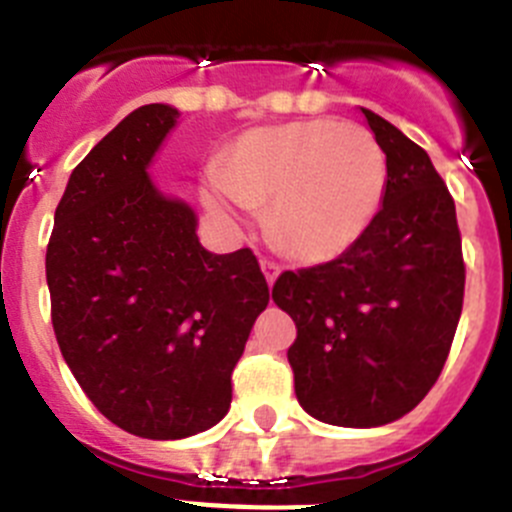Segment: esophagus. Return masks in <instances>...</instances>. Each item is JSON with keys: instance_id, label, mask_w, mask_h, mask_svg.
<instances>
[{"instance_id": "1", "label": "esophagus", "mask_w": 512, "mask_h": 512, "mask_svg": "<svg viewBox=\"0 0 512 512\" xmlns=\"http://www.w3.org/2000/svg\"><path fill=\"white\" fill-rule=\"evenodd\" d=\"M260 267H262V273H265L267 285H273L280 275V265H275V262L270 260H260Z\"/></svg>"}]
</instances>
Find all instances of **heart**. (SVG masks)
<instances>
[{"mask_svg":"<svg viewBox=\"0 0 512 512\" xmlns=\"http://www.w3.org/2000/svg\"><path fill=\"white\" fill-rule=\"evenodd\" d=\"M388 191V160L359 124L301 119L245 132L224 160L201 170L206 209L229 229H245L267 204L275 247L306 262L352 250L377 219Z\"/></svg>","mask_w":512,"mask_h":512,"instance_id":"heart-1","label":"heart"}]
</instances>
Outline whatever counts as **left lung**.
<instances>
[{"label":"left lung","mask_w":512,"mask_h":512,"mask_svg":"<svg viewBox=\"0 0 512 512\" xmlns=\"http://www.w3.org/2000/svg\"><path fill=\"white\" fill-rule=\"evenodd\" d=\"M388 160L385 201L352 250L283 273L273 301L296 321V398L316 421L375 428L411 413L439 380L464 301L449 188L423 147L362 107Z\"/></svg>","instance_id":"obj_1"}]
</instances>
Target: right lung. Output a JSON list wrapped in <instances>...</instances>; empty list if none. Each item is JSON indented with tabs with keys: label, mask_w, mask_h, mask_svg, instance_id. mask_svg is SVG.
<instances>
[{
	"label": "right lung",
	"mask_w": 512,
	"mask_h": 512,
	"mask_svg": "<svg viewBox=\"0 0 512 512\" xmlns=\"http://www.w3.org/2000/svg\"><path fill=\"white\" fill-rule=\"evenodd\" d=\"M176 107L130 112L73 168L45 255L66 365L114 426L186 439L232 403V370L270 301L250 250L201 247L199 216L147 168Z\"/></svg>",
	"instance_id": "1"
}]
</instances>
